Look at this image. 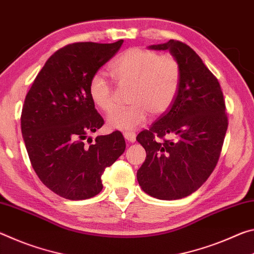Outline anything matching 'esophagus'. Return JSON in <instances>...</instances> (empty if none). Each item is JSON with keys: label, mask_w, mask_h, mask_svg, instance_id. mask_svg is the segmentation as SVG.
<instances>
[{"label": "esophagus", "mask_w": 254, "mask_h": 254, "mask_svg": "<svg viewBox=\"0 0 254 254\" xmlns=\"http://www.w3.org/2000/svg\"><path fill=\"white\" fill-rule=\"evenodd\" d=\"M124 137H125V139H126L128 143H134L135 140H136V134H135V132L126 131V132H124Z\"/></svg>", "instance_id": "esophagus-1"}]
</instances>
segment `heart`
Returning a JSON list of instances; mask_svg holds the SVG:
<instances>
[{
  "label": "heart",
  "mask_w": 254,
  "mask_h": 254,
  "mask_svg": "<svg viewBox=\"0 0 254 254\" xmlns=\"http://www.w3.org/2000/svg\"><path fill=\"white\" fill-rule=\"evenodd\" d=\"M110 72L120 85L131 86L129 103L108 116L107 126L115 130H132L142 126L151 112L160 116L170 109L177 98L181 81V67L170 54L146 48H129L116 57ZM89 95L93 105L103 112L115 106L114 90L101 74H94L89 83Z\"/></svg>",
  "instance_id": "obj_1"
}]
</instances>
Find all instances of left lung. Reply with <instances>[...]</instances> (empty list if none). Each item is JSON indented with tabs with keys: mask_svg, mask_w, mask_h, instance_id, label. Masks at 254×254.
Returning <instances> with one entry per match:
<instances>
[{
	"mask_svg": "<svg viewBox=\"0 0 254 254\" xmlns=\"http://www.w3.org/2000/svg\"><path fill=\"white\" fill-rule=\"evenodd\" d=\"M148 49L176 57L181 81L170 109L136 137L146 151L137 181L149 196L176 200L198 190L214 171L228 126L225 102L217 78L188 45L171 39Z\"/></svg>",
	"mask_w": 254,
	"mask_h": 254,
	"instance_id": "obj_1",
	"label": "left lung"
}]
</instances>
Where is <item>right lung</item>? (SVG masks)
I'll return each mask as SVG.
<instances>
[{"instance_id": "right-lung-1", "label": "right lung", "mask_w": 254, "mask_h": 254, "mask_svg": "<svg viewBox=\"0 0 254 254\" xmlns=\"http://www.w3.org/2000/svg\"><path fill=\"white\" fill-rule=\"evenodd\" d=\"M123 43H75L58 49L24 99L21 131L32 168L47 188L69 200L98 194L103 171L126 148L120 131L84 145L103 125L90 99V80Z\"/></svg>"}]
</instances>
